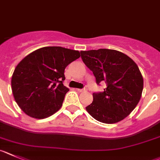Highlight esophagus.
I'll return each mask as SVG.
<instances>
[{"instance_id":"esophagus-1","label":"esophagus","mask_w":160,"mask_h":160,"mask_svg":"<svg viewBox=\"0 0 160 160\" xmlns=\"http://www.w3.org/2000/svg\"><path fill=\"white\" fill-rule=\"evenodd\" d=\"M77 91H78L79 92H85V91H87V88H83V89H77Z\"/></svg>"}]
</instances>
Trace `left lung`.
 <instances>
[{
  "instance_id": "obj_1",
  "label": "left lung",
  "mask_w": 160,
  "mask_h": 160,
  "mask_svg": "<svg viewBox=\"0 0 160 160\" xmlns=\"http://www.w3.org/2000/svg\"><path fill=\"white\" fill-rule=\"evenodd\" d=\"M83 63L96 79L105 82L103 92L93 93V102L86 107L95 120L114 124L123 120L135 109L142 95L144 80L137 64L115 50L80 51Z\"/></svg>"
}]
</instances>
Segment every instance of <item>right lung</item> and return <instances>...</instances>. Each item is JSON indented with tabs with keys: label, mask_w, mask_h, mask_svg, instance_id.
Wrapping results in <instances>:
<instances>
[{
	"label": "right lung",
	"mask_w": 160,
	"mask_h": 160,
	"mask_svg": "<svg viewBox=\"0 0 160 160\" xmlns=\"http://www.w3.org/2000/svg\"><path fill=\"white\" fill-rule=\"evenodd\" d=\"M80 57L78 50L46 46L33 51L16 65L12 77V90L16 103L28 116L42 119L62 107L67 65Z\"/></svg>",
	"instance_id": "1"
}]
</instances>
